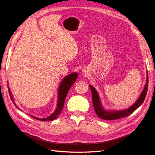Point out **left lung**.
<instances>
[{
    "mask_svg": "<svg viewBox=\"0 0 155 155\" xmlns=\"http://www.w3.org/2000/svg\"><path fill=\"white\" fill-rule=\"evenodd\" d=\"M90 88L92 92V104L94 108L96 114L100 117V118L105 120H113L120 119L124 117H126L130 114L132 112H133L136 109L142 104L143 102L145 96L147 94V88H148V74L147 75V79H146V83L144 86L143 90L142 91L141 94L139 96L138 99L137 100L134 104L129 107V109L122 110H105L104 107H103L100 101V98L98 93L96 91L95 88L92 87V85H89Z\"/></svg>",
    "mask_w": 155,
    "mask_h": 155,
    "instance_id": "left-lung-1",
    "label": "left lung"
}]
</instances>
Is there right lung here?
I'll list each match as a JSON object with an SVG mask.
<instances>
[{
	"label": "right lung",
	"instance_id": "1",
	"mask_svg": "<svg viewBox=\"0 0 155 155\" xmlns=\"http://www.w3.org/2000/svg\"><path fill=\"white\" fill-rule=\"evenodd\" d=\"M78 74L76 72L71 73L70 74L68 75V76H67L64 78H63L61 82L60 85L59 86V88H58V98L57 107H56L55 111L53 112L52 114L50 115L49 116H48L47 118H37V117L33 116L30 115L32 118H34L36 120H41V121H48L54 120L57 118L58 116L61 113V110L63 109L64 104V101H65V98H66V97H67V95L70 90V88L74 83V82L76 81V79L78 78ZM9 90H10V89H9ZM10 96L12 101L13 102L14 105L16 106L17 109H20L19 108H18L16 105L15 103H14V100H13V96H12V94L10 92Z\"/></svg>",
	"mask_w": 155,
	"mask_h": 155
}]
</instances>
